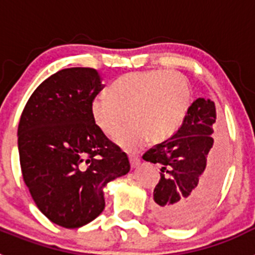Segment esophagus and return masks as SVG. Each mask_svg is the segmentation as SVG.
I'll use <instances>...</instances> for the list:
<instances>
[{
  "instance_id": "1",
  "label": "esophagus",
  "mask_w": 255,
  "mask_h": 255,
  "mask_svg": "<svg viewBox=\"0 0 255 255\" xmlns=\"http://www.w3.org/2000/svg\"><path fill=\"white\" fill-rule=\"evenodd\" d=\"M129 161H130V166H131V168L138 167L139 164H140V158L136 157V155H129Z\"/></svg>"
}]
</instances>
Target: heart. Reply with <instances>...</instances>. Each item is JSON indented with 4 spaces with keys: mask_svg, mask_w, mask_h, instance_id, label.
<instances>
[{
    "mask_svg": "<svg viewBox=\"0 0 255 255\" xmlns=\"http://www.w3.org/2000/svg\"><path fill=\"white\" fill-rule=\"evenodd\" d=\"M191 103L188 79L175 71L149 70L119 78L108 96L93 101L92 117L107 138H112L126 123L130 125L116 135L115 143L128 152H136L150 140L158 144L179 130Z\"/></svg>",
    "mask_w": 255,
    "mask_h": 255,
    "instance_id": "b5f03b06",
    "label": "heart"
}]
</instances>
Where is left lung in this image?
<instances>
[{"label": "left lung", "mask_w": 255, "mask_h": 255, "mask_svg": "<svg viewBox=\"0 0 255 255\" xmlns=\"http://www.w3.org/2000/svg\"><path fill=\"white\" fill-rule=\"evenodd\" d=\"M220 134L215 102L198 98L176 134L144 153V161L162 166L152 202L157 220L179 227L208 211L226 163L224 141L215 138Z\"/></svg>", "instance_id": "left-lung-1"}]
</instances>
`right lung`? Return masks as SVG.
I'll use <instances>...</instances> for the list:
<instances>
[{
	"label": "right lung",
	"instance_id": "add662e5",
	"mask_svg": "<svg viewBox=\"0 0 255 255\" xmlns=\"http://www.w3.org/2000/svg\"><path fill=\"white\" fill-rule=\"evenodd\" d=\"M92 67H70L40 83L17 128L22 179L39 211L65 229L105 209L103 188L130 171L128 155L96 126L92 105L102 91Z\"/></svg>",
	"mask_w": 255,
	"mask_h": 255
}]
</instances>
